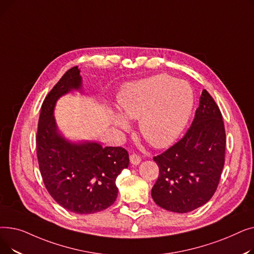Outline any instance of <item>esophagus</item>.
<instances>
[{
    "label": "esophagus",
    "instance_id": "esophagus-1",
    "mask_svg": "<svg viewBox=\"0 0 254 254\" xmlns=\"http://www.w3.org/2000/svg\"><path fill=\"white\" fill-rule=\"evenodd\" d=\"M129 162L131 165L134 166H138L141 163V157L135 153H132L129 155Z\"/></svg>",
    "mask_w": 254,
    "mask_h": 254
}]
</instances>
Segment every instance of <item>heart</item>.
Wrapping results in <instances>:
<instances>
[{
    "label": "heart",
    "mask_w": 254,
    "mask_h": 254,
    "mask_svg": "<svg viewBox=\"0 0 254 254\" xmlns=\"http://www.w3.org/2000/svg\"><path fill=\"white\" fill-rule=\"evenodd\" d=\"M193 104L191 86L166 74L127 83L118 97L120 111L127 118L139 119L140 134L156 148L169 147L177 140L189 123ZM125 117L113 114V126L127 129Z\"/></svg>",
    "instance_id": "obj_1"
}]
</instances>
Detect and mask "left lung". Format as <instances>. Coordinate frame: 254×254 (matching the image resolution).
I'll return each instance as SVG.
<instances>
[{
  "instance_id": "left-lung-1",
  "label": "left lung",
  "mask_w": 254,
  "mask_h": 254,
  "mask_svg": "<svg viewBox=\"0 0 254 254\" xmlns=\"http://www.w3.org/2000/svg\"><path fill=\"white\" fill-rule=\"evenodd\" d=\"M225 129L221 112L204 89L194 119L184 137L153 157L159 168L151 196L168 211L186 213L214 194L224 166Z\"/></svg>"
}]
</instances>
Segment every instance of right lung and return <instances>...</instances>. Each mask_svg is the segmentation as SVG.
<instances>
[{
    "label": "right lung",
    "instance_id": "right-lung-1",
    "mask_svg": "<svg viewBox=\"0 0 254 254\" xmlns=\"http://www.w3.org/2000/svg\"><path fill=\"white\" fill-rule=\"evenodd\" d=\"M81 87L80 71L73 66L45 98L38 124L37 157L45 188L53 199L77 214H91L115 202V181L128 167L129 158L123 147H102L96 142L73 143L59 131L53 116L57 101Z\"/></svg>",
    "mask_w": 254,
    "mask_h": 254
}]
</instances>
